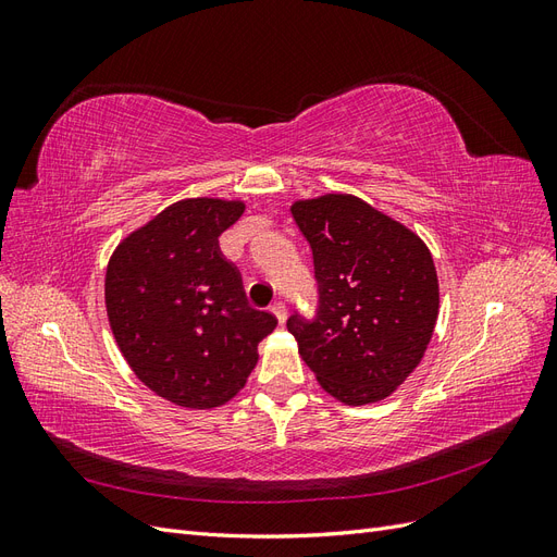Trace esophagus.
Listing matches in <instances>:
<instances>
[{
  "mask_svg": "<svg viewBox=\"0 0 557 557\" xmlns=\"http://www.w3.org/2000/svg\"><path fill=\"white\" fill-rule=\"evenodd\" d=\"M272 313L278 318V323H285V315H288V309H285L283 301H274Z\"/></svg>",
  "mask_w": 557,
  "mask_h": 557,
  "instance_id": "34e87169",
  "label": "esophagus"
}]
</instances>
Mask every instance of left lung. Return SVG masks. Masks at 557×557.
<instances>
[{"label":"left lung","mask_w":557,"mask_h":557,"mask_svg":"<svg viewBox=\"0 0 557 557\" xmlns=\"http://www.w3.org/2000/svg\"><path fill=\"white\" fill-rule=\"evenodd\" d=\"M313 250L320 307L288 318L301 360L346 407L391 397L423 360L440 318L432 252L413 230L346 193L293 201Z\"/></svg>","instance_id":"1"}]
</instances>
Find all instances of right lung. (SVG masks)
<instances>
[{
  "label": "right lung",
  "mask_w": 557,
  "mask_h": 557,
  "mask_svg": "<svg viewBox=\"0 0 557 557\" xmlns=\"http://www.w3.org/2000/svg\"><path fill=\"white\" fill-rule=\"evenodd\" d=\"M244 211L242 199L174 201L129 232L107 264L117 348L134 376L183 409H215L237 395L278 323L248 305L239 269L218 246Z\"/></svg>",
  "instance_id": "1"
}]
</instances>
